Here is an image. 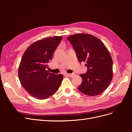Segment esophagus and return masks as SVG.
I'll use <instances>...</instances> for the list:
<instances>
[{"instance_id":"esophagus-1","label":"esophagus","mask_w":132,"mask_h":132,"mask_svg":"<svg viewBox=\"0 0 132 132\" xmlns=\"http://www.w3.org/2000/svg\"><path fill=\"white\" fill-rule=\"evenodd\" d=\"M66 75L68 76V77H69L70 78L73 77L75 75V74L74 73H71V74H66Z\"/></svg>"}]
</instances>
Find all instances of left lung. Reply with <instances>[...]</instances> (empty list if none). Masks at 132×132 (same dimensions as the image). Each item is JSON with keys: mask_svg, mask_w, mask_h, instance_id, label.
Returning <instances> with one entry per match:
<instances>
[{"mask_svg": "<svg viewBox=\"0 0 132 132\" xmlns=\"http://www.w3.org/2000/svg\"><path fill=\"white\" fill-rule=\"evenodd\" d=\"M80 63L86 62V73L80 74L82 82L78 89L85 95L97 96L109 85L113 77V62L103 42L94 36L77 34L68 37Z\"/></svg>", "mask_w": 132, "mask_h": 132, "instance_id": "left-lung-1", "label": "left lung"}]
</instances>
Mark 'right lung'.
Segmentation results:
<instances>
[{
  "instance_id": "obj_1",
  "label": "right lung",
  "mask_w": 132,
  "mask_h": 132,
  "mask_svg": "<svg viewBox=\"0 0 132 132\" xmlns=\"http://www.w3.org/2000/svg\"><path fill=\"white\" fill-rule=\"evenodd\" d=\"M62 39V36L41 39L28 47L22 55L19 68V78L23 88L36 98L50 97L61 84L63 75L50 73L46 69Z\"/></svg>"
}]
</instances>
